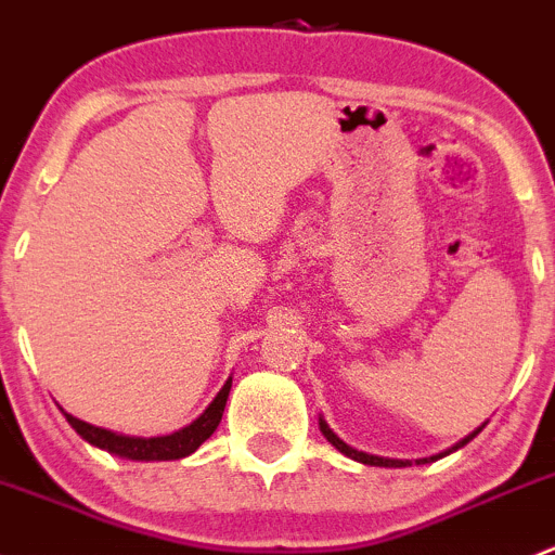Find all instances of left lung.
Listing matches in <instances>:
<instances>
[{"mask_svg": "<svg viewBox=\"0 0 555 555\" xmlns=\"http://www.w3.org/2000/svg\"><path fill=\"white\" fill-rule=\"evenodd\" d=\"M319 429H322V435L330 440V443L335 446V449H338L340 453H346V456H349V459H357V462H362V464H373V467H405V464H408V462H400V459H384V456H373V453L351 449V446H346L344 440H340L338 435H335L333 429H330L327 424H324V418H319ZM480 429H483V427H480ZM480 429H475L473 435H467V438H464L459 446H453L451 451H456V449H462V446H467L469 440H473L475 435L480 433ZM440 456H443V453H440ZM440 456H433V459H440ZM422 462H427V459H422Z\"/></svg>", "mask_w": 555, "mask_h": 555, "instance_id": "left-lung-1", "label": "left lung"}]
</instances>
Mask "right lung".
I'll use <instances>...</instances> for the list:
<instances>
[{
	"mask_svg": "<svg viewBox=\"0 0 555 555\" xmlns=\"http://www.w3.org/2000/svg\"><path fill=\"white\" fill-rule=\"evenodd\" d=\"M231 378H228L225 386L220 389V395L215 397L209 408L195 418L190 427L179 429V433L166 435V438H126V435L109 433V429L93 427V424L80 422V418L64 413L66 422L75 427V433L80 435L82 440H88L96 449H104L115 456L137 459V462H169V459H182L190 456L206 438H211L217 427L222 422V411H225L228 395H231Z\"/></svg>",
	"mask_w": 555,
	"mask_h": 555,
	"instance_id": "right-lung-1",
	"label": "right lung"
}]
</instances>
